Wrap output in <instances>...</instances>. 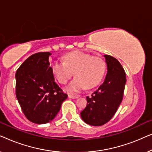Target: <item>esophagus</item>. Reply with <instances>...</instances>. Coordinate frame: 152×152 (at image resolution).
I'll return each mask as SVG.
<instances>
[{
  "label": "esophagus",
  "instance_id": "1",
  "mask_svg": "<svg viewBox=\"0 0 152 152\" xmlns=\"http://www.w3.org/2000/svg\"><path fill=\"white\" fill-rule=\"evenodd\" d=\"M68 97H69V98H72V99H76V98H77L78 96H77V95H68Z\"/></svg>",
  "mask_w": 152,
  "mask_h": 152
}]
</instances>
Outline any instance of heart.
<instances>
[{"instance_id":"1","label":"heart","mask_w":152,"mask_h":152,"mask_svg":"<svg viewBox=\"0 0 152 152\" xmlns=\"http://www.w3.org/2000/svg\"><path fill=\"white\" fill-rule=\"evenodd\" d=\"M64 60V62H54L53 72L61 84H66L74 72L75 78L66 88L68 92L77 93L86 88H93L102 80L106 70V64L102 58L93 57L83 51L75 50L66 54Z\"/></svg>"}]
</instances>
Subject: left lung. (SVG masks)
I'll return each mask as SVG.
<instances>
[{
  "label": "left lung",
  "mask_w": 152,
  "mask_h": 152,
  "mask_svg": "<svg viewBox=\"0 0 152 152\" xmlns=\"http://www.w3.org/2000/svg\"><path fill=\"white\" fill-rule=\"evenodd\" d=\"M107 73L103 84L91 96L87 105L80 113L82 120L91 126H102L115 115L123 98L126 74L118 59L104 55Z\"/></svg>",
  "instance_id": "1"
}]
</instances>
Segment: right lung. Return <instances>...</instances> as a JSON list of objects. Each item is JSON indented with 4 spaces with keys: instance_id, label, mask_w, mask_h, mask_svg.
Masks as SVG:
<instances>
[{
    "instance_id": "1",
    "label": "right lung",
    "mask_w": 152,
    "mask_h": 152,
    "mask_svg": "<svg viewBox=\"0 0 152 152\" xmlns=\"http://www.w3.org/2000/svg\"><path fill=\"white\" fill-rule=\"evenodd\" d=\"M50 55L46 52L30 56L16 72V98L25 116L33 123L53 120L68 97L55 82Z\"/></svg>"
}]
</instances>
